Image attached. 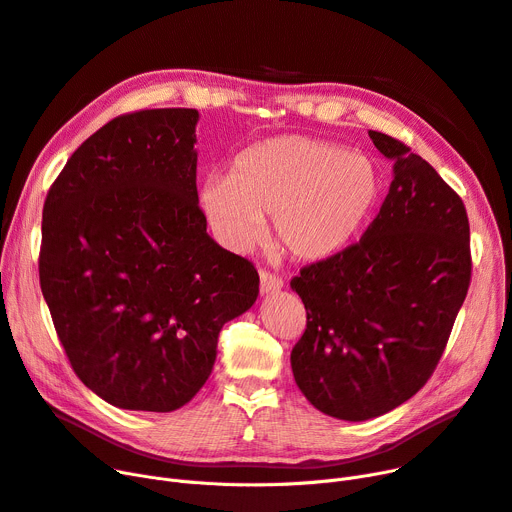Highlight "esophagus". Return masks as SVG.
Listing matches in <instances>:
<instances>
[{
  "label": "esophagus",
  "mask_w": 512,
  "mask_h": 512,
  "mask_svg": "<svg viewBox=\"0 0 512 512\" xmlns=\"http://www.w3.org/2000/svg\"><path fill=\"white\" fill-rule=\"evenodd\" d=\"M284 286L282 278L267 272V270H261L259 272V288H261V294H267V292H274V290H280Z\"/></svg>",
  "instance_id": "obj_1"
}]
</instances>
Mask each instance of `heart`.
<instances>
[{"mask_svg": "<svg viewBox=\"0 0 512 512\" xmlns=\"http://www.w3.org/2000/svg\"><path fill=\"white\" fill-rule=\"evenodd\" d=\"M375 161L346 147L286 134L242 151L230 174L205 178L199 201L232 251H249L272 218L278 245L294 259L317 261L344 249L382 199Z\"/></svg>", "mask_w": 512, "mask_h": 512, "instance_id": "1", "label": "heart"}]
</instances>
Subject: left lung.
Segmentation results:
<instances>
[{
  "label": "left lung",
  "mask_w": 512,
  "mask_h": 512,
  "mask_svg": "<svg viewBox=\"0 0 512 512\" xmlns=\"http://www.w3.org/2000/svg\"><path fill=\"white\" fill-rule=\"evenodd\" d=\"M369 137L394 161L380 213L359 242L290 280L307 311L294 380L315 409L344 421L380 417L427 384L473 267L463 199L402 141Z\"/></svg>",
  "instance_id": "obj_1"
}]
</instances>
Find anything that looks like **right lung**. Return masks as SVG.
<instances>
[{
	"instance_id": "obj_1",
	"label": "right lung",
	"mask_w": 512,
	"mask_h": 512,
	"mask_svg": "<svg viewBox=\"0 0 512 512\" xmlns=\"http://www.w3.org/2000/svg\"><path fill=\"white\" fill-rule=\"evenodd\" d=\"M197 110L122 114L80 145L43 205L39 282L89 390L170 413L207 382L226 321L259 294L255 265L207 234Z\"/></svg>"
}]
</instances>
